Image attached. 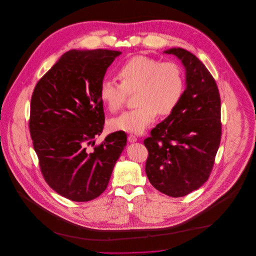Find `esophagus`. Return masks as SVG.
Wrapping results in <instances>:
<instances>
[{
	"label": "esophagus",
	"instance_id": "obj_1",
	"mask_svg": "<svg viewBox=\"0 0 256 256\" xmlns=\"http://www.w3.org/2000/svg\"><path fill=\"white\" fill-rule=\"evenodd\" d=\"M128 141L131 142V143H132V142H136V141H137V137L134 136L133 134H130V135L128 136Z\"/></svg>",
	"mask_w": 256,
	"mask_h": 256
}]
</instances>
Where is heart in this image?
Returning <instances> with one entry per match:
<instances>
[{
    "label": "heart",
    "mask_w": 256,
    "mask_h": 256,
    "mask_svg": "<svg viewBox=\"0 0 256 256\" xmlns=\"http://www.w3.org/2000/svg\"><path fill=\"white\" fill-rule=\"evenodd\" d=\"M117 76L121 84L110 78L102 80L98 92L102 102L111 112H118L126 104L129 94L136 92L137 108L112 119V130L141 133L158 114H172L182 100L185 74L178 63L138 55L124 62Z\"/></svg>",
    "instance_id": "heart-1"
}]
</instances>
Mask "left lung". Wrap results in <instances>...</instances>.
<instances>
[{
  "mask_svg": "<svg viewBox=\"0 0 256 256\" xmlns=\"http://www.w3.org/2000/svg\"><path fill=\"white\" fill-rule=\"evenodd\" d=\"M164 53L182 60L186 88L178 106L144 140L145 170L160 192L182 197L201 187L212 172L222 136L220 98L215 78L195 55L182 48Z\"/></svg>",
  "mask_w": 256,
  "mask_h": 256,
  "instance_id": "8db88e82",
  "label": "left lung"
}]
</instances>
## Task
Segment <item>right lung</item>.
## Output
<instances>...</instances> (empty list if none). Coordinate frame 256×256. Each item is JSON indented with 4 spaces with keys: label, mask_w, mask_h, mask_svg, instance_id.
<instances>
[{
    "label": "right lung",
    "mask_w": 256,
    "mask_h": 256,
    "mask_svg": "<svg viewBox=\"0 0 256 256\" xmlns=\"http://www.w3.org/2000/svg\"><path fill=\"white\" fill-rule=\"evenodd\" d=\"M120 51L71 50L45 74L30 102V132L41 174L58 194L76 202L98 197L108 187L127 142L124 131L100 145L104 125L100 86Z\"/></svg>",
    "instance_id": "1"
}]
</instances>
